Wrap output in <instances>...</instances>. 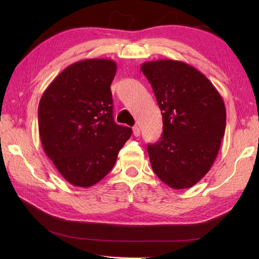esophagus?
Here are the masks:
<instances>
[{"instance_id":"obj_1","label":"esophagus","mask_w":259,"mask_h":259,"mask_svg":"<svg viewBox=\"0 0 259 259\" xmlns=\"http://www.w3.org/2000/svg\"><path fill=\"white\" fill-rule=\"evenodd\" d=\"M133 134H134V136L138 137L140 135V128L138 126L133 127Z\"/></svg>"}]
</instances>
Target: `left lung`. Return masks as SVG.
<instances>
[{
  "label": "left lung",
  "mask_w": 259,
  "mask_h": 259,
  "mask_svg": "<svg viewBox=\"0 0 259 259\" xmlns=\"http://www.w3.org/2000/svg\"><path fill=\"white\" fill-rule=\"evenodd\" d=\"M163 117V134L148 145L151 166L164 184L186 189L206 175L226 128V108L215 86L183 61L162 59L140 67Z\"/></svg>",
  "instance_id": "left-lung-1"
}]
</instances>
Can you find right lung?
<instances>
[{"instance_id": "obj_1", "label": "right lung", "mask_w": 259, "mask_h": 259, "mask_svg": "<svg viewBox=\"0 0 259 259\" xmlns=\"http://www.w3.org/2000/svg\"><path fill=\"white\" fill-rule=\"evenodd\" d=\"M111 59L74 62L55 77L38 104V132L46 155L68 183L88 188L114 166L132 128L112 115Z\"/></svg>"}]
</instances>
